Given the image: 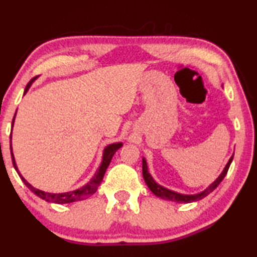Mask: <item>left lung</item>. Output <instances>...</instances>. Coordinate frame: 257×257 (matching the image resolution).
<instances>
[{"instance_id": "left-lung-1", "label": "left lung", "mask_w": 257, "mask_h": 257, "mask_svg": "<svg viewBox=\"0 0 257 257\" xmlns=\"http://www.w3.org/2000/svg\"><path fill=\"white\" fill-rule=\"evenodd\" d=\"M233 161V156L230 157V159L228 160V163L226 166H224L223 171L221 172V174L219 177L216 178V180L212 182L208 187L203 189V191L196 193V194H181V193L171 191L164 186H161L158 184V182L154 180L152 175L150 174L149 172V167H147V163L145 158H143V177L144 180H145L147 187L151 189V192L153 193L154 195H157L158 198L164 199V200H168V201H173V202H178V203H189V202H194V201H199L207 196L208 194H210L214 189H215L221 181L223 180V178L226 177L228 170H229V166Z\"/></svg>"}]
</instances>
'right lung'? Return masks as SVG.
<instances>
[{"mask_svg": "<svg viewBox=\"0 0 257 257\" xmlns=\"http://www.w3.org/2000/svg\"><path fill=\"white\" fill-rule=\"evenodd\" d=\"M36 79H37V77H35V78L31 79L30 82L27 84L26 89H24V94H26L28 91H29L30 86L33 85V83ZM15 117H16V113H15V115H14V119H13L12 131H13V127H14V121H15ZM121 146H122V143H113V144H108L107 146H105V149L103 151V158H101V163L99 165V167L97 168L96 173H94L93 177L90 179V181L86 182V184L82 186V187L73 189V191L64 192V193H49V192L41 191V189H38V188H35L34 186L30 185L29 182H28L26 179L23 178V175L20 173L19 168H17L16 161H15V157H14V153H13L12 133H10V153H12L13 165H14V167H15L17 173H19L20 178L22 179L24 185H26L27 187L34 193V194L40 196L41 199L45 200V201L54 202V203H61V205H62V203H71V202L80 201V200H84V199L89 198V196H91L92 194H94V193H96V191L98 189V187L100 186L101 181H103L104 174H105V172H106V168L108 167V165H110V163H111L112 157L114 156V153L117 152V151L120 149Z\"/></svg>", "mask_w": 257, "mask_h": 257, "instance_id": "obj_1", "label": "right lung"}]
</instances>
